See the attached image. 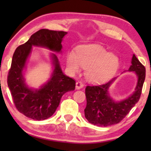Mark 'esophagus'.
<instances>
[{"label": "esophagus", "instance_id": "1", "mask_svg": "<svg viewBox=\"0 0 151 151\" xmlns=\"http://www.w3.org/2000/svg\"><path fill=\"white\" fill-rule=\"evenodd\" d=\"M83 86H84V84H83V83L81 82V81H77V83H76V89H81Z\"/></svg>", "mask_w": 151, "mask_h": 151}]
</instances>
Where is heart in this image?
<instances>
[{
  "instance_id": "heart-1",
  "label": "heart",
  "mask_w": 151,
  "mask_h": 151,
  "mask_svg": "<svg viewBox=\"0 0 151 151\" xmlns=\"http://www.w3.org/2000/svg\"><path fill=\"white\" fill-rule=\"evenodd\" d=\"M67 68L71 73L80 72L85 68V77L92 82L104 81L116 72L119 59L110 54L103 47L89 45L81 47L78 53L71 51L67 58Z\"/></svg>"
}]
</instances>
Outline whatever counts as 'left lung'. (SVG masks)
Here are the masks:
<instances>
[{"mask_svg": "<svg viewBox=\"0 0 151 151\" xmlns=\"http://www.w3.org/2000/svg\"><path fill=\"white\" fill-rule=\"evenodd\" d=\"M132 65L129 71H134L138 77L136 91L130 97L122 101L115 102L109 95L108 89L115 78L101 85H88L85 93L86 106L84 109L86 119L98 126H109L121 122L131 109L139 101L145 78V68L133 55Z\"/></svg>", "mask_w": 151, "mask_h": 151, "instance_id": "8db88e82", "label": "left lung"}]
</instances>
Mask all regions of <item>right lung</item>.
Masks as SVG:
<instances>
[{
    "instance_id": "obj_1",
    "label": "right lung",
    "mask_w": 151,
    "mask_h": 151,
    "mask_svg": "<svg viewBox=\"0 0 151 151\" xmlns=\"http://www.w3.org/2000/svg\"><path fill=\"white\" fill-rule=\"evenodd\" d=\"M67 34L64 31L41 29L15 50L7 82L15 107L25 116L37 121L48 119L55 112L64 93L75 89V80L62 73L55 55H53L55 70L52 76L41 89L35 91L29 89L22 78V70L32 45L45 47L60 52L62 47V39Z\"/></svg>"
}]
</instances>
